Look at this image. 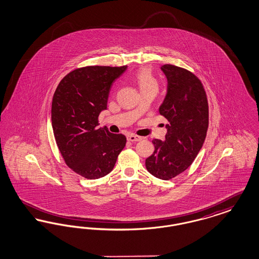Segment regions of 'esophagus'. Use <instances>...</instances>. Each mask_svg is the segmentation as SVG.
Instances as JSON below:
<instances>
[{"instance_id":"esophagus-1","label":"esophagus","mask_w":259,"mask_h":259,"mask_svg":"<svg viewBox=\"0 0 259 259\" xmlns=\"http://www.w3.org/2000/svg\"><path fill=\"white\" fill-rule=\"evenodd\" d=\"M127 140L130 141V142H139V141L142 140V137H139V136L134 135V134H128Z\"/></svg>"}]
</instances>
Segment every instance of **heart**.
Listing matches in <instances>:
<instances>
[{"instance_id":"b5f03b06","label":"heart","mask_w":259,"mask_h":259,"mask_svg":"<svg viewBox=\"0 0 259 259\" xmlns=\"http://www.w3.org/2000/svg\"><path fill=\"white\" fill-rule=\"evenodd\" d=\"M134 79L142 93L154 92L157 93L159 84L156 77L153 75L149 68H142L134 74Z\"/></svg>"}]
</instances>
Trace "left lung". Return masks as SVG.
I'll use <instances>...</instances> for the list:
<instances>
[{"mask_svg":"<svg viewBox=\"0 0 259 259\" xmlns=\"http://www.w3.org/2000/svg\"><path fill=\"white\" fill-rule=\"evenodd\" d=\"M167 94L159 108L166 125L165 140L154 139L153 153L146 159L152 176L168 181L185 172L203 147L209 126V106L202 82L194 74L174 65L161 67Z\"/></svg>","mask_w":259,"mask_h":259,"instance_id":"left-lung-1","label":"left lung"}]
</instances>
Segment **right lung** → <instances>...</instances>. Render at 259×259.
<instances>
[{
	"instance_id": "add662e5",
	"label": "right lung",
	"mask_w": 259,
	"mask_h": 259,
	"mask_svg": "<svg viewBox=\"0 0 259 259\" xmlns=\"http://www.w3.org/2000/svg\"><path fill=\"white\" fill-rule=\"evenodd\" d=\"M127 66H88L63 77L51 105L53 134L66 164L81 177L96 180L111 172L126 137L98 128L100 112L107 110L112 82Z\"/></svg>"
}]
</instances>
